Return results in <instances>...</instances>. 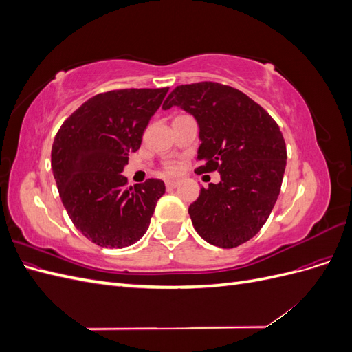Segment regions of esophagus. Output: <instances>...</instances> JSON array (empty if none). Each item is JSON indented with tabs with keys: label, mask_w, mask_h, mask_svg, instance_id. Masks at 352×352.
<instances>
[{
	"label": "esophagus",
	"mask_w": 352,
	"mask_h": 352,
	"mask_svg": "<svg viewBox=\"0 0 352 352\" xmlns=\"http://www.w3.org/2000/svg\"><path fill=\"white\" fill-rule=\"evenodd\" d=\"M176 186H177L176 180H167V182H166V188H167V189H175Z\"/></svg>",
	"instance_id": "34e87169"
}]
</instances>
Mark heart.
Instances as JSON below:
<instances>
[{
  "mask_svg": "<svg viewBox=\"0 0 352 352\" xmlns=\"http://www.w3.org/2000/svg\"><path fill=\"white\" fill-rule=\"evenodd\" d=\"M166 170H167V173H175L176 170H177V164H175V163H168V164L166 166Z\"/></svg>",
  "mask_w": 352,
  "mask_h": 352,
  "instance_id": "b5f03b06",
  "label": "heart"
}]
</instances>
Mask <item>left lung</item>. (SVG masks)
<instances>
[{"label": "left lung", "mask_w": 352, "mask_h": 352, "mask_svg": "<svg viewBox=\"0 0 352 352\" xmlns=\"http://www.w3.org/2000/svg\"><path fill=\"white\" fill-rule=\"evenodd\" d=\"M192 114L201 145L195 172L220 173V184L201 188L189 206L198 235L220 248L254 238L279 197L286 144L278 123L260 104L236 88L217 82L176 87L163 104Z\"/></svg>", "instance_id": "left-lung-1"}]
</instances>
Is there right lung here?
Instances as JSON below:
<instances>
[{
	"instance_id": "add662e5",
	"label": "right lung",
	"mask_w": 352,
	"mask_h": 352,
	"mask_svg": "<svg viewBox=\"0 0 352 352\" xmlns=\"http://www.w3.org/2000/svg\"><path fill=\"white\" fill-rule=\"evenodd\" d=\"M167 91L101 92L70 114L54 138L51 167L63 206L74 228L100 247L140 241L166 192L163 180L127 186L120 173Z\"/></svg>"
}]
</instances>
